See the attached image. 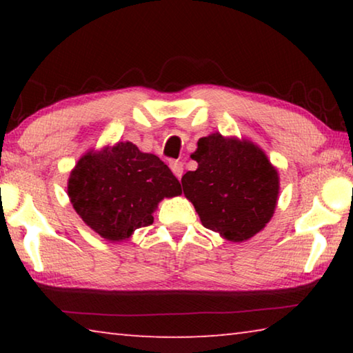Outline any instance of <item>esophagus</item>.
<instances>
[{
    "mask_svg": "<svg viewBox=\"0 0 353 353\" xmlns=\"http://www.w3.org/2000/svg\"><path fill=\"white\" fill-rule=\"evenodd\" d=\"M170 166H171V171L174 172V176L177 179H181L182 174H183V163L182 162H177V160H176V162H171Z\"/></svg>",
    "mask_w": 353,
    "mask_h": 353,
    "instance_id": "1",
    "label": "esophagus"
}]
</instances>
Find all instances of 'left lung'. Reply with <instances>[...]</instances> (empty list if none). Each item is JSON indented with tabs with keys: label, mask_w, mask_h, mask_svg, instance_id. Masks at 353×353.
<instances>
[{
	"label": "left lung",
	"mask_w": 353,
	"mask_h": 353,
	"mask_svg": "<svg viewBox=\"0 0 353 353\" xmlns=\"http://www.w3.org/2000/svg\"><path fill=\"white\" fill-rule=\"evenodd\" d=\"M191 159L198 168L183 174L182 187L202 225L234 243L265 229L277 205L279 172L259 146L214 132L199 139Z\"/></svg>",
	"instance_id": "left-lung-1"
}]
</instances>
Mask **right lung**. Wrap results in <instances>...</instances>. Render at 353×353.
<instances>
[{
    "instance_id": "obj_1",
    "label": "right lung",
    "mask_w": 353,
    "mask_h": 353,
    "mask_svg": "<svg viewBox=\"0 0 353 353\" xmlns=\"http://www.w3.org/2000/svg\"><path fill=\"white\" fill-rule=\"evenodd\" d=\"M181 193L168 166L130 141L85 152L68 179V198L76 213L112 243L152 224L159 202Z\"/></svg>"
}]
</instances>
